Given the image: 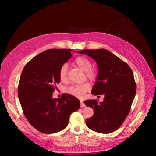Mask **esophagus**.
Returning <instances> with one entry per match:
<instances>
[{
	"instance_id": "obj_1",
	"label": "esophagus",
	"mask_w": 156,
	"mask_h": 156,
	"mask_svg": "<svg viewBox=\"0 0 156 156\" xmlns=\"http://www.w3.org/2000/svg\"><path fill=\"white\" fill-rule=\"evenodd\" d=\"M85 107V104H84L83 101H81V107Z\"/></svg>"
}]
</instances>
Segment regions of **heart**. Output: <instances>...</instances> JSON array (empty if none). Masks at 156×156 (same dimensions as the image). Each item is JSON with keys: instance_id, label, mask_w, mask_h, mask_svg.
Masks as SVG:
<instances>
[{"instance_id": "heart-1", "label": "heart", "mask_w": 156, "mask_h": 156, "mask_svg": "<svg viewBox=\"0 0 156 156\" xmlns=\"http://www.w3.org/2000/svg\"><path fill=\"white\" fill-rule=\"evenodd\" d=\"M75 63L86 73V77L92 80L96 77V72L94 69H91L92 62L88 58L85 56H78L75 60ZM59 78L61 81L65 82L67 81L68 79V64H64L60 67L59 70ZM90 87V84L85 83L81 84H73L70 86L66 89V92L75 97L79 98H83L85 95V93L88 92Z\"/></svg>"}]
</instances>
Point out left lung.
Listing matches in <instances>:
<instances>
[{"instance_id": "8db88e82", "label": "left lung", "mask_w": 156, "mask_h": 156, "mask_svg": "<svg viewBox=\"0 0 156 156\" xmlns=\"http://www.w3.org/2000/svg\"><path fill=\"white\" fill-rule=\"evenodd\" d=\"M77 53L85 54L96 61L98 73L91 92L94 96L104 95L102 102L94 100L84 101L94 110L93 116L86 120V124L98 133H112L123 124L135 96L133 72L108 50L84 49Z\"/></svg>"}]
</instances>
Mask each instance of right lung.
Wrapping results in <instances>:
<instances>
[{
	"label": "right lung",
	"instance_id": "right-lung-1",
	"mask_svg": "<svg viewBox=\"0 0 156 156\" xmlns=\"http://www.w3.org/2000/svg\"><path fill=\"white\" fill-rule=\"evenodd\" d=\"M72 49H48L32 58L23 69L18 86V98L23 113L32 126L50 134L67 127L72 112L80 107L77 98L65 93L53 98L60 83V67L72 57Z\"/></svg>",
	"mask_w": 156,
	"mask_h": 156
}]
</instances>
